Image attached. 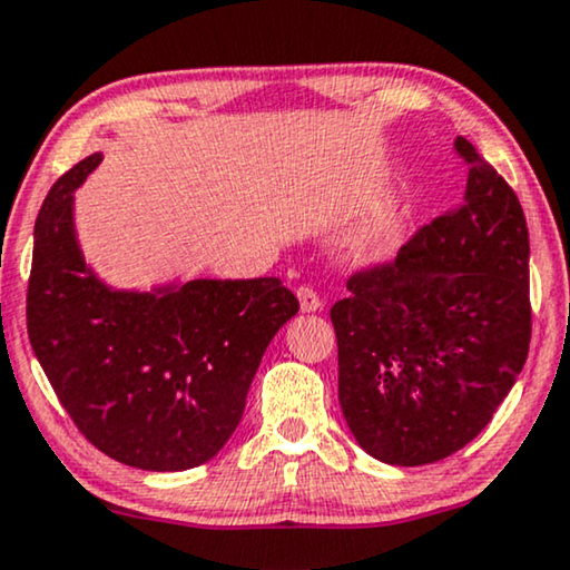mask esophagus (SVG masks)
<instances>
[{"instance_id":"34e87169","label":"esophagus","mask_w":570,"mask_h":570,"mask_svg":"<svg viewBox=\"0 0 570 570\" xmlns=\"http://www.w3.org/2000/svg\"><path fill=\"white\" fill-rule=\"evenodd\" d=\"M297 297H299V307L305 309V313H315V309L323 307L321 294L315 292V289H309V286H299Z\"/></svg>"}]
</instances>
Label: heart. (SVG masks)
<instances>
[{
  "instance_id": "heart-1",
  "label": "heart",
  "mask_w": 570,
  "mask_h": 570,
  "mask_svg": "<svg viewBox=\"0 0 570 570\" xmlns=\"http://www.w3.org/2000/svg\"><path fill=\"white\" fill-rule=\"evenodd\" d=\"M389 234H392V226H389V218H379L373 220L368 228H363L355 242L357 255L363 257H379L381 252L386 249L389 244Z\"/></svg>"
}]
</instances>
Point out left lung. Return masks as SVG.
<instances>
[{
	"label": "left lung",
	"mask_w": 570,
	"mask_h": 570,
	"mask_svg": "<svg viewBox=\"0 0 570 570\" xmlns=\"http://www.w3.org/2000/svg\"><path fill=\"white\" fill-rule=\"evenodd\" d=\"M465 197L331 307L338 402L368 455L426 465L481 434L531 342L529 228L505 178L458 136Z\"/></svg>",
	"instance_id": "obj_1"
}]
</instances>
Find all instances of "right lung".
<instances>
[{
	"label": "right lung",
	"mask_w": 570,
	"mask_h": 570,
	"mask_svg": "<svg viewBox=\"0 0 570 570\" xmlns=\"http://www.w3.org/2000/svg\"><path fill=\"white\" fill-rule=\"evenodd\" d=\"M99 160L89 155L57 178L36 218L28 338L97 450L141 471H186L239 426L263 352L299 302L278 278L107 289L73 234V189Z\"/></svg>",
	"instance_id": "1"
}]
</instances>
